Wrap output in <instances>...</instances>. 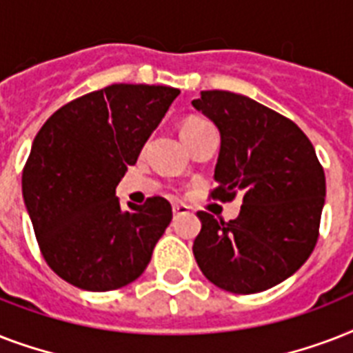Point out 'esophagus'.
I'll use <instances>...</instances> for the list:
<instances>
[{
  "mask_svg": "<svg viewBox=\"0 0 353 353\" xmlns=\"http://www.w3.org/2000/svg\"><path fill=\"white\" fill-rule=\"evenodd\" d=\"M172 212H174V218H177V216L187 214L188 207L187 205H174V207H172Z\"/></svg>",
  "mask_w": 353,
  "mask_h": 353,
  "instance_id": "esophagus-1",
  "label": "esophagus"
}]
</instances>
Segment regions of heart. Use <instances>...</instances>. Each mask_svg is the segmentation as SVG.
<instances>
[{
    "label": "heart",
    "mask_w": 353,
    "mask_h": 353,
    "mask_svg": "<svg viewBox=\"0 0 353 353\" xmlns=\"http://www.w3.org/2000/svg\"><path fill=\"white\" fill-rule=\"evenodd\" d=\"M203 126H209V122L203 121V119H199V117L185 119L181 124V135H187V133L196 132V130H199V128H203Z\"/></svg>",
    "instance_id": "heart-1"
}]
</instances>
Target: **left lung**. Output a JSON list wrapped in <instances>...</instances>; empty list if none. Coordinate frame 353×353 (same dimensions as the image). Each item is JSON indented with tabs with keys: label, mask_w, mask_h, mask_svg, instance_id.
I'll use <instances>...</instances> for the list:
<instances>
[{
	"label": "left lung",
	"mask_w": 353,
	"mask_h": 353,
	"mask_svg": "<svg viewBox=\"0 0 353 353\" xmlns=\"http://www.w3.org/2000/svg\"><path fill=\"white\" fill-rule=\"evenodd\" d=\"M192 106L221 135L212 199L241 196L236 220L199 210L192 251L221 290L251 295L284 282L319 240L326 196L323 165L306 133L284 115L231 91H201Z\"/></svg>",
	"instance_id": "8db88e82"
}]
</instances>
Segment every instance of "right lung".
<instances>
[{"label": "right lung", "instance_id": "add662e5", "mask_svg": "<svg viewBox=\"0 0 353 353\" xmlns=\"http://www.w3.org/2000/svg\"><path fill=\"white\" fill-rule=\"evenodd\" d=\"M179 90L113 84L68 102L36 133L21 192L47 265L69 284L113 291L139 279L172 221L165 198L122 210L115 188Z\"/></svg>", "mask_w": 353, "mask_h": 353}]
</instances>
